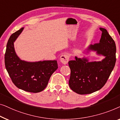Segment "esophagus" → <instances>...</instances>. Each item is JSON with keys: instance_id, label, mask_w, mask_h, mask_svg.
<instances>
[{"instance_id": "1", "label": "esophagus", "mask_w": 120, "mask_h": 120, "mask_svg": "<svg viewBox=\"0 0 120 120\" xmlns=\"http://www.w3.org/2000/svg\"><path fill=\"white\" fill-rule=\"evenodd\" d=\"M69 58H70V57L67 54H63L60 56V61L64 65H66V64L68 63Z\"/></svg>"}]
</instances>
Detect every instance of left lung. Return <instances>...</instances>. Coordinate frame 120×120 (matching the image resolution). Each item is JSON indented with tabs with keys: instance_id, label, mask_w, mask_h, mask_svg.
I'll use <instances>...</instances> for the list:
<instances>
[{
	"instance_id": "1",
	"label": "left lung",
	"mask_w": 120,
	"mask_h": 120,
	"mask_svg": "<svg viewBox=\"0 0 120 120\" xmlns=\"http://www.w3.org/2000/svg\"><path fill=\"white\" fill-rule=\"evenodd\" d=\"M102 36L99 42L91 45L88 51L96 52L105 56L101 61L89 62L86 58H78L68 62L71 69L69 86L80 94H91L100 90L107 82L116 62V45L107 30L99 28Z\"/></svg>"
}]
</instances>
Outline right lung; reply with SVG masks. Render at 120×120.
I'll return each mask as SVG.
<instances>
[{
  "label": "right lung",
  "mask_w": 120,
  "mask_h": 120,
  "mask_svg": "<svg viewBox=\"0 0 120 120\" xmlns=\"http://www.w3.org/2000/svg\"><path fill=\"white\" fill-rule=\"evenodd\" d=\"M24 28L10 36L5 54V65L13 83L27 92L38 93L46 87L52 74L58 68L56 60L27 62L20 59L14 48V42Z\"/></svg>",
  "instance_id": "add662e5"
}]
</instances>
